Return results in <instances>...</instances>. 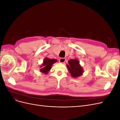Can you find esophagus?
I'll use <instances>...</instances> for the list:
<instances>
[{"instance_id":"esophagus-1","label":"esophagus","mask_w":120,"mask_h":120,"mask_svg":"<svg viewBox=\"0 0 120 120\" xmlns=\"http://www.w3.org/2000/svg\"><path fill=\"white\" fill-rule=\"evenodd\" d=\"M66 59H65V58H64V57L60 58V60H59V61L61 63H64L65 61H66Z\"/></svg>"}]
</instances>
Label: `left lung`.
<instances>
[{
  "instance_id": "1",
  "label": "left lung",
  "mask_w": 120,
  "mask_h": 120,
  "mask_svg": "<svg viewBox=\"0 0 120 120\" xmlns=\"http://www.w3.org/2000/svg\"><path fill=\"white\" fill-rule=\"evenodd\" d=\"M68 64L67 65V67L72 78H78L82 75L83 68L77 59H71L68 60Z\"/></svg>"
}]
</instances>
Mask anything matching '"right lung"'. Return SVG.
Instances as JSON below:
<instances>
[{
  "mask_svg": "<svg viewBox=\"0 0 120 120\" xmlns=\"http://www.w3.org/2000/svg\"><path fill=\"white\" fill-rule=\"evenodd\" d=\"M57 61L56 59H50L49 58L45 57L43 61L42 64L41 66V68L40 69V71L43 74H47L51 69L52 65Z\"/></svg>",
  "mask_w": 120,
  "mask_h": 120,
  "instance_id": "right-lung-1",
  "label": "right lung"
}]
</instances>
